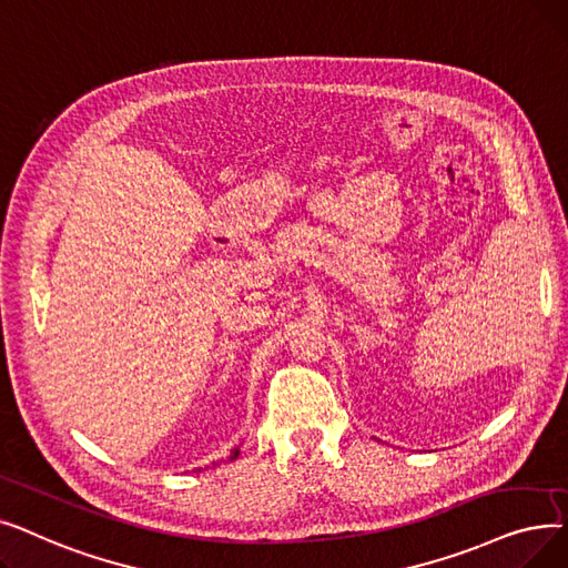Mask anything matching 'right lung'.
Segmentation results:
<instances>
[{"instance_id": "right-lung-1", "label": "right lung", "mask_w": 568, "mask_h": 568, "mask_svg": "<svg viewBox=\"0 0 568 568\" xmlns=\"http://www.w3.org/2000/svg\"><path fill=\"white\" fill-rule=\"evenodd\" d=\"M237 455H240V448H235V450L231 453V457H229V460H235V457H237Z\"/></svg>"}]
</instances>
